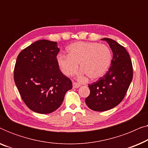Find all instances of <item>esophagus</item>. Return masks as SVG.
<instances>
[{"instance_id": "esophagus-1", "label": "esophagus", "mask_w": 148, "mask_h": 148, "mask_svg": "<svg viewBox=\"0 0 148 148\" xmlns=\"http://www.w3.org/2000/svg\"><path fill=\"white\" fill-rule=\"evenodd\" d=\"M80 86H81V85L79 84H78V83L73 82V88H79Z\"/></svg>"}]
</instances>
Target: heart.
Returning a JSON list of instances; mask_svg holds the SVG:
<instances>
[{"label": "heart", "instance_id": "b5f03b06", "mask_svg": "<svg viewBox=\"0 0 148 148\" xmlns=\"http://www.w3.org/2000/svg\"><path fill=\"white\" fill-rule=\"evenodd\" d=\"M67 52L68 55L56 56L58 67L67 77L76 73L79 64L82 75L86 74L91 79H97L106 73L112 61L110 48L96 42H76L68 46Z\"/></svg>", "mask_w": 148, "mask_h": 148}]
</instances>
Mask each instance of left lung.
Masks as SVG:
<instances>
[{
    "instance_id": "8db88e82",
    "label": "left lung",
    "mask_w": 148,
    "mask_h": 148,
    "mask_svg": "<svg viewBox=\"0 0 148 148\" xmlns=\"http://www.w3.org/2000/svg\"><path fill=\"white\" fill-rule=\"evenodd\" d=\"M112 51L108 71L96 82L89 84L90 94L86 103L91 110L106 111L120 104L133 79L132 62L126 49L114 40L104 38Z\"/></svg>"
}]
</instances>
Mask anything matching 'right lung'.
<instances>
[{"instance_id":"obj_1","label":"right lung","mask_w":148,"mask_h":148,"mask_svg":"<svg viewBox=\"0 0 148 148\" xmlns=\"http://www.w3.org/2000/svg\"><path fill=\"white\" fill-rule=\"evenodd\" d=\"M57 42L40 40L22 50L14 69V80L22 100L30 110L40 114L55 111L72 88L69 78L56 62Z\"/></svg>"}]
</instances>
